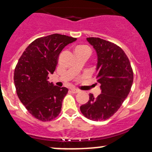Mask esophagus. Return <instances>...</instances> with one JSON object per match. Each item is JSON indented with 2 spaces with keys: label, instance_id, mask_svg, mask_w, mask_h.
I'll return each mask as SVG.
<instances>
[{
  "label": "esophagus",
  "instance_id": "1",
  "mask_svg": "<svg viewBox=\"0 0 152 152\" xmlns=\"http://www.w3.org/2000/svg\"><path fill=\"white\" fill-rule=\"evenodd\" d=\"M71 91H72V93H79V92H80V90H79V89L72 88Z\"/></svg>",
  "mask_w": 152,
  "mask_h": 152
}]
</instances>
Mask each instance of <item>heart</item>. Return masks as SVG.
<instances>
[{
  "label": "heart",
  "instance_id": "obj_1",
  "mask_svg": "<svg viewBox=\"0 0 152 152\" xmlns=\"http://www.w3.org/2000/svg\"><path fill=\"white\" fill-rule=\"evenodd\" d=\"M75 53H87L90 54L91 50L87 45H79L76 46L74 49Z\"/></svg>",
  "mask_w": 152,
  "mask_h": 152
}]
</instances>
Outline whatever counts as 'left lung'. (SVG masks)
<instances>
[{"label":"left lung","instance_id":"left-lung-1","mask_svg":"<svg viewBox=\"0 0 152 152\" xmlns=\"http://www.w3.org/2000/svg\"><path fill=\"white\" fill-rule=\"evenodd\" d=\"M87 40L97 53L96 79L102 93L97 98L89 95V101L80 110L90 120L104 121L118 110L128 96L133 83L132 68L126 54L117 45L99 37Z\"/></svg>","mask_w":152,"mask_h":152}]
</instances>
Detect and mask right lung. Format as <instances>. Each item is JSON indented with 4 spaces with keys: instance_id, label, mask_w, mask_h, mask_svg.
<instances>
[{
    "instance_id": "1",
    "label": "right lung",
    "mask_w": 152,
    "mask_h": 152,
    "mask_svg": "<svg viewBox=\"0 0 152 152\" xmlns=\"http://www.w3.org/2000/svg\"><path fill=\"white\" fill-rule=\"evenodd\" d=\"M76 38L53 34L37 38L26 48L14 73L17 94L31 115L42 121H50L61 112L66 87L48 81L56 69L59 55Z\"/></svg>"
}]
</instances>
